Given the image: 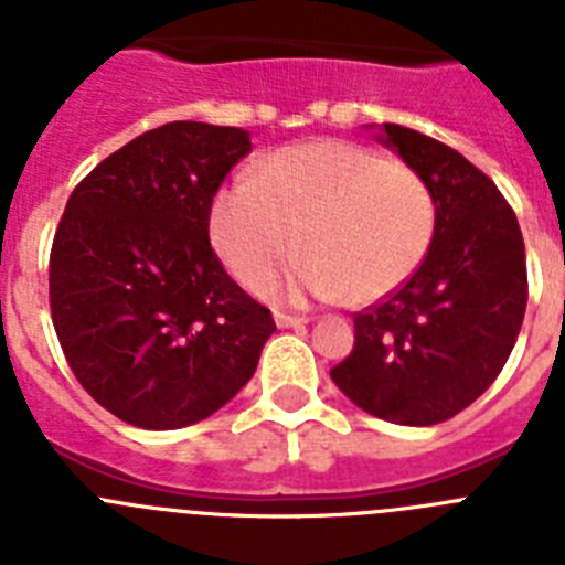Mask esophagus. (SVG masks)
<instances>
[{
  "mask_svg": "<svg viewBox=\"0 0 565 565\" xmlns=\"http://www.w3.org/2000/svg\"><path fill=\"white\" fill-rule=\"evenodd\" d=\"M274 322H277V328H299V326H306L308 319L306 317H294V313L277 311V313H274Z\"/></svg>",
  "mask_w": 565,
  "mask_h": 565,
  "instance_id": "esophagus-1",
  "label": "esophagus"
}]
</instances>
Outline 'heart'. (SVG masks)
<instances>
[{
    "label": "heart",
    "instance_id": "heart-1",
    "mask_svg": "<svg viewBox=\"0 0 565 565\" xmlns=\"http://www.w3.org/2000/svg\"><path fill=\"white\" fill-rule=\"evenodd\" d=\"M438 209L422 174L373 149L317 141L279 149L257 181H237L212 206V243L239 286L259 291L286 259L288 299L371 306L422 268Z\"/></svg>",
    "mask_w": 565,
    "mask_h": 565
}]
</instances>
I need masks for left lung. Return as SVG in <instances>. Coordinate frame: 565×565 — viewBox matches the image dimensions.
Masks as SVG:
<instances>
[{
	"instance_id": "8db88e82",
	"label": "left lung",
	"mask_w": 565,
	"mask_h": 565,
	"mask_svg": "<svg viewBox=\"0 0 565 565\" xmlns=\"http://www.w3.org/2000/svg\"><path fill=\"white\" fill-rule=\"evenodd\" d=\"M382 141L433 189L436 237L402 288L353 313L356 342L331 379L364 413L427 427L503 371L526 311V252L507 198L461 152L398 124Z\"/></svg>"
}]
</instances>
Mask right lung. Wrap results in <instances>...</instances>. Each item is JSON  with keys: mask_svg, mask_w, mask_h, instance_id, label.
<instances>
[{"mask_svg": "<svg viewBox=\"0 0 565 565\" xmlns=\"http://www.w3.org/2000/svg\"><path fill=\"white\" fill-rule=\"evenodd\" d=\"M246 129L172 121L73 189L50 248V313L78 384L143 430L221 411L277 331L223 268L209 214Z\"/></svg>", "mask_w": 565, "mask_h": 565, "instance_id": "add662e5", "label": "right lung"}]
</instances>
